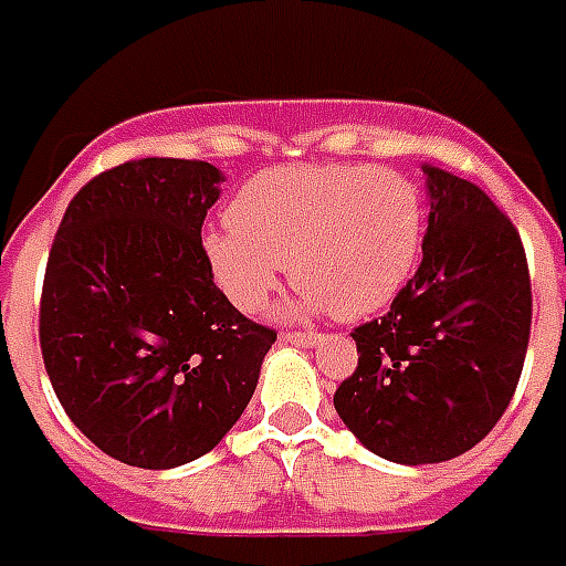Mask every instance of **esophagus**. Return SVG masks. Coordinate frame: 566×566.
I'll list each match as a JSON object with an SVG mask.
<instances>
[{
	"label": "esophagus",
	"instance_id": "34e87169",
	"mask_svg": "<svg viewBox=\"0 0 566 566\" xmlns=\"http://www.w3.org/2000/svg\"><path fill=\"white\" fill-rule=\"evenodd\" d=\"M280 340H286V344H298V347H316L323 335H316V332H283Z\"/></svg>",
	"mask_w": 566,
	"mask_h": 566
}]
</instances>
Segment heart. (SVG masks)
<instances>
[{
    "mask_svg": "<svg viewBox=\"0 0 566 566\" xmlns=\"http://www.w3.org/2000/svg\"><path fill=\"white\" fill-rule=\"evenodd\" d=\"M226 216L231 228L203 234V262L243 314L268 304L283 264L302 286L298 314H378L411 280L423 247L418 182L387 167L264 170L240 186Z\"/></svg>",
    "mask_w": 566,
    "mask_h": 566,
    "instance_id": "obj_1",
    "label": "heart"
}]
</instances>
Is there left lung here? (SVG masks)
<instances>
[{
    "label": "left lung",
    "mask_w": 566,
    "mask_h": 566,
    "mask_svg": "<svg viewBox=\"0 0 566 566\" xmlns=\"http://www.w3.org/2000/svg\"><path fill=\"white\" fill-rule=\"evenodd\" d=\"M430 222L418 274L354 328L356 371L335 411L371 454L420 467L467 454L503 418L531 338V274L515 226L482 188L423 164Z\"/></svg>",
    "instance_id": "1"
}]
</instances>
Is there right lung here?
<instances>
[{"instance_id": "obj_1", "label": "right lung", "mask_w": 566, "mask_h": 566, "mask_svg": "<svg viewBox=\"0 0 566 566\" xmlns=\"http://www.w3.org/2000/svg\"><path fill=\"white\" fill-rule=\"evenodd\" d=\"M226 176L143 158L70 200L45 268L39 340L63 411L103 454L174 469L226 439L276 332L228 302L200 228Z\"/></svg>"}]
</instances>
